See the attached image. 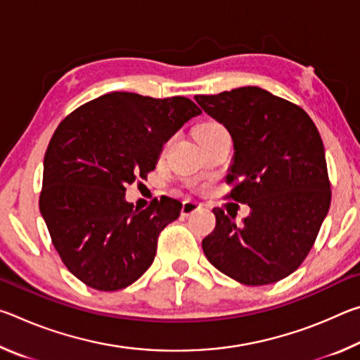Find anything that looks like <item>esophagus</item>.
Returning <instances> with one entry per match:
<instances>
[{"instance_id": "obj_1", "label": "esophagus", "mask_w": 360, "mask_h": 360, "mask_svg": "<svg viewBox=\"0 0 360 360\" xmlns=\"http://www.w3.org/2000/svg\"><path fill=\"white\" fill-rule=\"evenodd\" d=\"M200 210V205L197 202H193V200H186L184 203H182V210H181V214L182 216H191L192 212L198 211Z\"/></svg>"}]
</instances>
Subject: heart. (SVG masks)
<instances>
[{"mask_svg": "<svg viewBox=\"0 0 360 360\" xmlns=\"http://www.w3.org/2000/svg\"><path fill=\"white\" fill-rule=\"evenodd\" d=\"M225 135H227V130L221 124H217V122H205V124L195 129V138H197L200 146Z\"/></svg>", "mask_w": 360, "mask_h": 360, "instance_id": "obj_1", "label": "heart"}]
</instances>
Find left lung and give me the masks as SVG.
<instances>
[{
	"label": "left lung",
	"instance_id": "left-lung-1",
	"mask_svg": "<svg viewBox=\"0 0 360 360\" xmlns=\"http://www.w3.org/2000/svg\"><path fill=\"white\" fill-rule=\"evenodd\" d=\"M203 111L229 130L235 184L229 198L251 208L243 224L214 208L203 252L224 275L246 285L294 273L313 248L330 208L324 144L300 106L260 87L197 95Z\"/></svg>",
	"mask_w": 360,
	"mask_h": 360
}]
</instances>
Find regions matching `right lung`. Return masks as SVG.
<instances>
[{
	"mask_svg": "<svg viewBox=\"0 0 360 360\" xmlns=\"http://www.w3.org/2000/svg\"><path fill=\"white\" fill-rule=\"evenodd\" d=\"M198 114L186 96L112 92L60 122L44 155L39 210L60 259L85 285L124 289L152 265L158 235L182 203L163 197L135 210L125 187L148 178L163 144Z\"/></svg>",
	"mask_w": 360,
	"mask_h": 360,
	"instance_id": "obj_1",
	"label": "right lung"
}]
</instances>
